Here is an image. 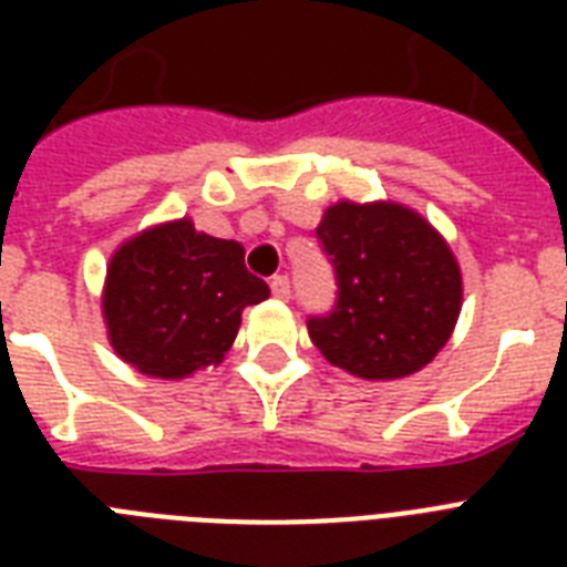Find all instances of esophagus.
Here are the masks:
<instances>
[{"instance_id":"esophagus-1","label":"esophagus","mask_w":567,"mask_h":567,"mask_svg":"<svg viewBox=\"0 0 567 567\" xmlns=\"http://www.w3.org/2000/svg\"><path fill=\"white\" fill-rule=\"evenodd\" d=\"M270 291H274L276 300H291V282H288V276H274L270 279Z\"/></svg>"}]
</instances>
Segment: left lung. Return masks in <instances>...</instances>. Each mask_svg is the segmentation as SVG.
<instances>
[{
  "label": "left lung",
  "mask_w": 567,
  "mask_h": 567,
  "mask_svg": "<svg viewBox=\"0 0 567 567\" xmlns=\"http://www.w3.org/2000/svg\"><path fill=\"white\" fill-rule=\"evenodd\" d=\"M336 270V306L311 315L329 362L362 379L421 371L447 344L462 309V274L447 240L396 203H336L318 226Z\"/></svg>",
  "instance_id": "1"
}]
</instances>
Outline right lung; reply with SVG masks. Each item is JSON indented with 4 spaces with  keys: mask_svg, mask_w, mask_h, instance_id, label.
<instances>
[{
    "mask_svg": "<svg viewBox=\"0 0 567 567\" xmlns=\"http://www.w3.org/2000/svg\"><path fill=\"white\" fill-rule=\"evenodd\" d=\"M270 288L238 240L196 231L188 217L141 231L111 256L102 315L114 353L146 377L182 379L220 364L240 311Z\"/></svg>",
    "mask_w": 567,
    "mask_h": 567,
    "instance_id": "right-lung-1",
    "label": "right lung"
}]
</instances>
